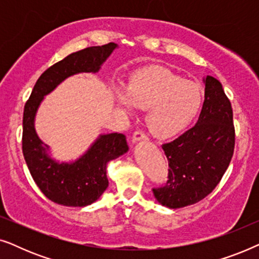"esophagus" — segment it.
I'll use <instances>...</instances> for the list:
<instances>
[{
	"label": "esophagus",
	"mask_w": 259,
	"mask_h": 259,
	"mask_svg": "<svg viewBox=\"0 0 259 259\" xmlns=\"http://www.w3.org/2000/svg\"><path fill=\"white\" fill-rule=\"evenodd\" d=\"M146 139H147L146 134H145L141 130H137L132 136L133 143H137V141H139V140H146Z\"/></svg>",
	"instance_id": "1"
}]
</instances>
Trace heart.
<instances>
[{"mask_svg": "<svg viewBox=\"0 0 259 259\" xmlns=\"http://www.w3.org/2000/svg\"><path fill=\"white\" fill-rule=\"evenodd\" d=\"M118 102L127 111L148 109L151 133L168 139L184 132L197 118L204 94L197 83L185 81L164 68L141 70L131 79L127 90L118 91Z\"/></svg>", "mask_w": 259, "mask_h": 259, "instance_id": "1", "label": "heart"}]
</instances>
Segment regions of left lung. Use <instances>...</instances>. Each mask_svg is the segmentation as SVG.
<instances>
[{
  "instance_id": "1",
  "label": "left lung",
  "mask_w": 259,
  "mask_h": 259,
  "mask_svg": "<svg viewBox=\"0 0 259 259\" xmlns=\"http://www.w3.org/2000/svg\"><path fill=\"white\" fill-rule=\"evenodd\" d=\"M235 141L231 102L222 83L207 75L198 122L177 139L162 144L168 172L164 185L153 189L157 200L169 208H180L204 199L228 169Z\"/></svg>"
}]
</instances>
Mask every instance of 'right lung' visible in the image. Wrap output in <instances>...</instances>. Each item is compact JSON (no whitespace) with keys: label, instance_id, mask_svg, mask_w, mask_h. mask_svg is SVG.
I'll return each instance as SVG.
<instances>
[{"label":"right lung","instance_id":"1","mask_svg":"<svg viewBox=\"0 0 259 259\" xmlns=\"http://www.w3.org/2000/svg\"><path fill=\"white\" fill-rule=\"evenodd\" d=\"M109 42L72 53L54 63L38 77L29 99L24 105L22 151L34 182L49 200L63 206L82 207L98 200L108 186L106 166L109 160L128 151L122 133L100 136L86 154L70 164H59L46 153L42 141L35 133L34 118L46 94L73 74L95 73L114 51Z\"/></svg>","mask_w":259,"mask_h":259}]
</instances>
